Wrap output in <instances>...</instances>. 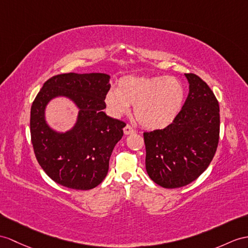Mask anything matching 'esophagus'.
Listing matches in <instances>:
<instances>
[{
    "label": "esophagus",
    "instance_id": "esophagus-1",
    "mask_svg": "<svg viewBox=\"0 0 248 248\" xmlns=\"http://www.w3.org/2000/svg\"><path fill=\"white\" fill-rule=\"evenodd\" d=\"M123 130H124V134H125V135H131V134H135V129L132 128L130 125H126Z\"/></svg>",
    "mask_w": 248,
    "mask_h": 248
}]
</instances>
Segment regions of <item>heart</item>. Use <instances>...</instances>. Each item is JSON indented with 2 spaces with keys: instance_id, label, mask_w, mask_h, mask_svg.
<instances>
[{
  "instance_id": "1",
  "label": "heart",
  "mask_w": 248,
  "mask_h": 248,
  "mask_svg": "<svg viewBox=\"0 0 248 248\" xmlns=\"http://www.w3.org/2000/svg\"><path fill=\"white\" fill-rule=\"evenodd\" d=\"M184 96V87L176 78L128 77L119 82L117 90L107 93L105 103L114 117L122 116L129 106H135V118L143 127L160 129L178 116Z\"/></svg>"
}]
</instances>
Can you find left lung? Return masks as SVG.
<instances>
[{
    "mask_svg": "<svg viewBox=\"0 0 248 248\" xmlns=\"http://www.w3.org/2000/svg\"><path fill=\"white\" fill-rule=\"evenodd\" d=\"M184 76L189 93L173 122L164 129L144 132L146 171L155 183L165 188H179L201 176L219 142L218 101L201 78Z\"/></svg>",
    "mask_w": 248,
    "mask_h": 248,
    "instance_id": "left-lung-1",
    "label": "left lung"
}]
</instances>
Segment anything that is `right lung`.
<instances>
[{"label":"right lung","instance_id":"obj_1","mask_svg":"<svg viewBox=\"0 0 248 248\" xmlns=\"http://www.w3.org/2000/svg\"><path fill=\"white\" fill-rule=\"evenodd\" d=\"M110 76L100 72L62 74L44 83L30 110V134L39 164L54 182L77 190L94 188L103 181L125 123L108 117L105 96ZM57 97L78 108L74 126L53 130L46 121V107Z\"/></svg>","mask_w":248,"mask_h":248}]
</instances>
